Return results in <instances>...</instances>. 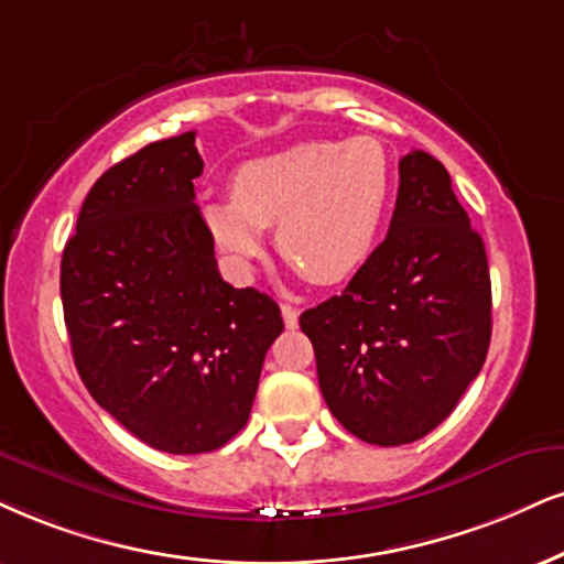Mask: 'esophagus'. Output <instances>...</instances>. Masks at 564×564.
I'll return each instance as SVG.
<instances>
[{"instance_id": "1", "label": "esophagus", "mask_w": 564, "mask_h": 564, "mask_svg": "<svg viewBox=\"0 0 564 564\" xmlns=\"http://www.w3.org/2000/svg\"><path fill=\"white\" fill-rule=\"evenodd\" d=\"M297 316L301 314H297V308H293V305H288V303L282 305V318H284V326H288V329H295Z\"/></svg>"}]
</instances>
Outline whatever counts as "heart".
<instances>
[{"label":"heart","instance_id":"obj_1","mask_svg":"<svg viewBox=\"0 0 564 564\" xmlns=\"http://www.w3.org/2000/svg\"><path fill=\"white\" fill-rule=\"evenodd\" d=\"M232 198L208 200L200 217L238 271L261 259L263 229L314 284L350 280L377 250L392 200V162L381 141H303L235 172Z\"/></svg>","mask_w":564,"mask_h":564}]
</instances>
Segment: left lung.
I'll list each match as a JSON object with an SVG mask.
<instances>
[{
	"mask_svg": "<svg viewBox=\"0 0 564 564\" xmlns=\"http://www.w3.org/2000/svg\"><path fill=\"white\" fill-rule=\"evenodd\" d=\"M301 329L326 405L358 440L410 444L455 410L489 352L491 280L442 162L400 159L384 242L343 295L303 311Z\"/></svg>",
	"mask_w": 564,
	"mask_h": 564,
	"instance_id": "1",
	"label": "left lung"
}]
</instances>
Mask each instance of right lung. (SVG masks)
<instances>
[{
	"mask_svg": "<svg viewBox=\"0 0 564 564\" xmlns=\"http://www.w3.org/2000/svg\"><path fill=\"white\" fill-rule=\"evenodd\" d=\"M196 133L143 145L96 180L62 253L83 384L149 447L219 449L248 423L280 305L221 280L196 206Z\"/></svg>",
	"mask_w": 564,
	"mask_h": 564,
	"instance_id": "right-lung-1",
	"label": "right lung"
}]
</instances>
